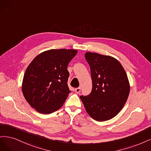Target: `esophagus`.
<instances>
[{
    "mask_svg": "<svg viewBox=\"0 0 151 151\" xmlns=\"http://www.w3.org/2000/svg\"><path fill=\"white\" fill-rule=\"evenodd\" d=\"M75 91L76 93H80V91H81V88H80V87H78V88H75Z\"/></svg>",
    "mask_w": 151,
    "mask_h": 151,
    "instance_id": "obj_1",
    "label": "esophagus"
}]
</instances>
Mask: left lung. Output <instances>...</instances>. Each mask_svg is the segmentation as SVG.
<instances>
[{"label": "left lung", "mask_w": 151, "mask_h": 151, "mask_svg": "<svg viewBox=\"0 0 151 151\" xmlns=\"http://www.w3.org/2000/svg\"><path fill=\"white\" fill-rule=\"evenodd\" d=\"M85 59L90 67L91 93L80 97L92 119L110 120L117 115L127 101L130 85L120 63L110 56L87 52Z\"/></svg>", "instance_id": "8db88e82"}]
</instances>
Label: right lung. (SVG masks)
Here are the masks:
<instances>
[{"instance_id": "right-lung-1", "label": "right lung", "mask_w": 151, "mask_h": 151, "mask_svg": "<svg viewBox=\"0 0 151 151\" xmlns=\"http://www.w3.org/2000/svg\"><path fill=\"white\" fill-rule=\"evenodd\" d=\"M75 50H51L37 55L24 73V98L38 112L50 114L59 109L71 92L68 86V65Z\"/></svg>"}]
</instances>
